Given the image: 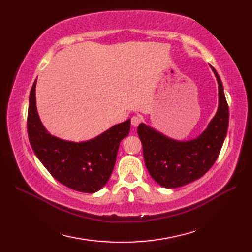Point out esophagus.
<instances>
[{
    "mask_svg": "<svg viewBox=\"0 0 252 252\" xmlns=\"http://www.w3.org/2000/svg\"><path fill=\"white\" fill-rule=\"evenodd\" d=\"M142 121H143V118H142V117H140V116H133V117L131 118V124H132L134 127H136L140 123H142Z\"/></svg>",
    "mask_w": 252,
    "mask_h": 252,
    "instance_id": "34e87169",
    "label": "esophagus"
}]
</instances>
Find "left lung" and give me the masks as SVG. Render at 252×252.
I'll return each instance as SVG.
<instances>
[{"label": "left lung", "instance_id": "left-lung-1", "mask_svg": "<svg viewBox=\"0 0 252 252\" xmlns=\"http://www.w3.org/2000/svg\"><path fill=\"white\" fill-rule=\"evenodd\" d=\"M219 84V108L207 129L194 140L179 142L156 131L145 124L138 127L143 145L145 165L158 184L177 188L202 178L220 155L229 123V109L220 81Z\"/></svg>", "mask_w": 252, "mask_h": 252}]
</instances>
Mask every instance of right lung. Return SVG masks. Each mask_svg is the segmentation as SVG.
<instances>
[{"label": "right lung", "instance_id": "add662e5", "mask_svg": "<svg viewBox=\"0 0 252 252\" xmlns=\"http://www.w3.org/2000/svg\"><path fill=\"white\" fill-rule=\"evenodd\" d=\"M35 85L36 80L30 91L27 114L28 138L35 156L61 184L80 192L97 191L110 178L120 143L130 130V120L87 142L63 141L49 134L41 123Z\"/></svg>", "mask_w": 252, "mask_h": 252}]
</instances>
